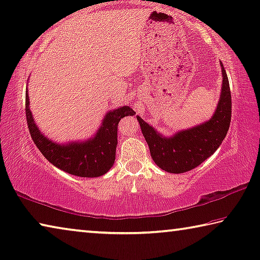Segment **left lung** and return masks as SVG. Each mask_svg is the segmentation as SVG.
<instances>
[{
	"label": "left lung",
	"instance_id": "8db88e82",
	"mask_svg": "<svg viewBox=\"0 0 260 260\" xmlns=\"http://www.w3.org/2000/svg\"><path fill=\"white\" fill-rule=\"evenodd\" d=\"M222 75L223 84L219 105L211 120L203 125L179 132L172 138H164L143 119L137 117L151 158L162 170L171 174L192 170L213 155L223 141L232 119V92L223 66Z\"/></svg>",
	"mask_w": 260,
	"mask_h": 260
}]
</instances>
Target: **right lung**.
<instances>
[{
	"label": "right lung",
	"instance_id": "right-lung-1",
	"mask_svg": "<svg viewBox=\"0 0 260 260\" xmlns=\"http://www.w3.org/2000/svg\"><path fill=\"white\" fill-rule=\"evenodd\" d=\"M27 127L35 145L53 166L67 174L78 177H100L112 168L118 143V123L123 117L134 115L128 106L111 111L102 123L96 137L83 143L56 145L40 133L28 108V97L25 98Z\"/></svg>",
	"mask_w": 260,
	"mask_h": 260
}]
</instances>
